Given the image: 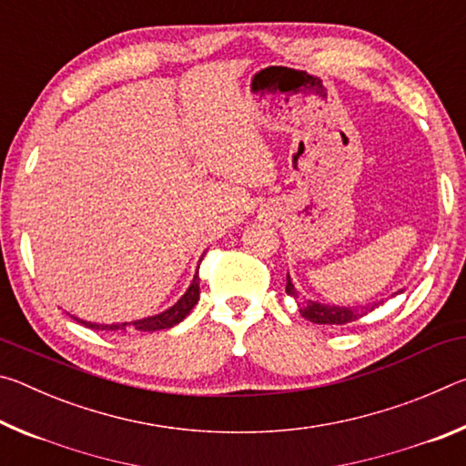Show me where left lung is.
<instances>
[{"label": "left lung", "instance_id": "8db88e82", "mask_svg": "<svg viewBox=\"0 0 466 466\" xmlns=\"http://www.w3.org/2000/svg\"><path fill=\"white\" fill-rule=\"evenodd\" d=\"M286 291L289 296H294L298 299V291L294 288V283H291L289 275L286 279ZM403 289H399L397 294H400ZM299 306V314L306 320L310 322H317V325H347V322H353L364 317V314H368L370 310H374L378 304H372V309H345V306H329V304H319V302H312V299H306L304 304H298Z\"/></svg>", "mask_w": 466, "mask_h": 466}]
</instances>
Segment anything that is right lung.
I'll list each match as a JSON object with an SVG mask.
<instances>
[{
    "label": "right lung",
    "instance_id": "1",
    "mask_svg": "<svg viewBox=\"0 0 466 466\" xmlns=\"http://www.w3.org/2000/svg\"><path fill=\"white\" fill-rule=\"evenodd\" d=\"M197 273L191 281V286H188L185 294L180 296L178 302L175 306H170L168 310L156 314V317H147V319L133 320V322H121V325H96V322H86V320H80L76 317L74 319L77 322H82V325H86L88 329H96V330H162V329H170V327L178 325V322L193 310L197 299H199V275Z\"/></svg>",
    "mask_w": 466,
    "mask_h": 466
}]
</instances>
